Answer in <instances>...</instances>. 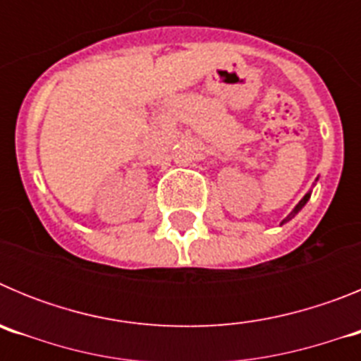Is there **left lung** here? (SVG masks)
<instances>
[{"label": "left lung", "mask_w": 361, "mask_h": 361, "mask_svg": "<svg viewBox=\"0 0 361 361\" xmlns=\"http://www.w3.org/2000/svg\"><path fill=\"white\" fill-rule=\"evenodd\" d=\"M309 199H311V191H307V193H305V195H304V199L300 200V202H298V204H296V206H295V209H293V212H291V215H289V216H288V219H283V220H282V224H283V222H288V220H291V219H293V216H295V215H296V213H298V212H300V209L304 208L305 204H307V200H309Z\"/></svg>", "instance_id": "obj_1"}]
</instances>
